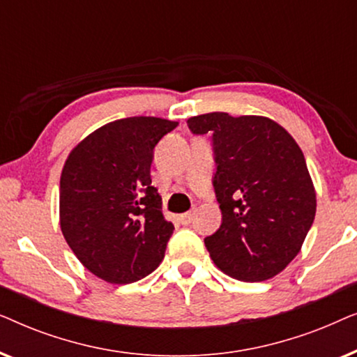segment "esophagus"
Segmentation results:
<instances>
[{
  "mask_svg": "<svg viewBox=\"0 0 357 357\" xmlns=\"http://www.w3.org/2000/svg\"><path fill=\"white\" fill-rule=\"evenodd\" d=\"M193 218H195V213H185L180 216V222H182L183 226H188V224H192Z\"/></svg>",
  "mask_w": 357,
  "mask_h": 357,
  "instance_id": "34e87169",
  "label": "esophagus"
}]
</instances>
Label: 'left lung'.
<instances>
[{
    "label": "left lung",
    "mask_w": 357,
    "mask_h": 357,
    "mask_svg": "<svg viewBox=\"0 0 357 357\" xmlns=\"http://www.w3.org/2000/svg\"><path fill=\"white\" fill-rule=\"evenodd\" d=\"M187 125L213 141L222 222L204 245L214 265L247 282L276 276L299 253L315 218V190L299 144L266 116L213 112Z\"/></svg>",
    "instance_id": "left-lung-1"
}]
</instances>
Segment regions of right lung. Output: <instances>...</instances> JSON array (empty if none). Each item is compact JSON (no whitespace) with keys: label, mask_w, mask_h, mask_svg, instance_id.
Instances as JSON below:
<instances>
[{"label":"right lung","mask_w":357,"mask_h":357,"mask_svg":"<svg viewBox=\"0 0 357 357\" xmlns=\"http://www.w3.org/2000/svg\"><path fill=\"white\" fill-rule=\"evenodd\" d=\"M155 116L115 120L68 155L60 178V226L92 275L112 284L143 280L162 261L174 224L151 180L155 144L177 128Z\"/></svg>","instance_id":"right-lung-1"}]
</instances>
